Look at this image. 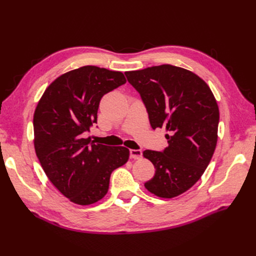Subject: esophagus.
Listing matches in <instances>:
<instances>
[{"mask_svg":"<svg viewBox=\"0 0 256 256\" xmlns=\"http://www.w3.org/2000/svg\"><path fill=\"white\" fill-rule=\"evenodd\" d=\"M130 158L131 159H141L142 150H130Z\"/></svg>","mask_w":256,"mask_h":256,"instance_id":"esophagus-1","label":"esophagus"}]
</instances>
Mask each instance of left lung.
Wrapping results in <instances>:
<instances>
[{"instance_id":"1","label":"left lung","mask_w":256,"mask_h":256,"mask_svg":"<svg viewBox=\"0 0 256 256\" xmlns=\"http://www.w3.org/2000/svg\"><path fill=\"white\" fill-rule=\"evenodd\" d=\"M138 92L152 129L166 127L168 146L144 150L156 172L145 188L172 198L189 190L205 172L218 140L219 108L212 90L192 72L173 65L126 72Z\"/></svg>"}]
</instances>
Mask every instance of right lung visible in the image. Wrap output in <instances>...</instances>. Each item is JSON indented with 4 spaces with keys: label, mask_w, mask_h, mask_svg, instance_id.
Masks as SVG:
<instances>
[{
    "label": "right lung",
    "mask_w": 256,
    "mask_h": 256,
    "mask_svg": "<svg viewBox=\"0 0 256 256\" xmlns=\"http://www.w3.org/2000/svg\"><path fill=\"white\" fill-rule=\"evenodd\" d=\"M125 83L120 72L83 66L60 76L37 104L36 156L54 187L72 203L90 205L102 200L109 190L111 173L129 159L126 147L83 138L97 124L102 96Z\"/></svg>",
    "instance_id": "obj_1"
}]
</instances>
